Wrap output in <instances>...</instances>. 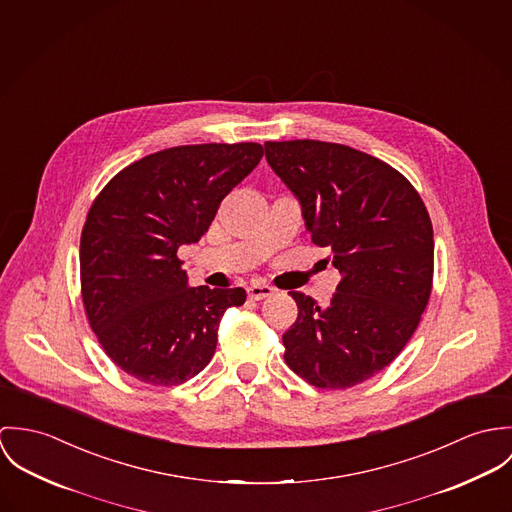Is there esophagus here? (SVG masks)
Listing matches in <instances>:
<instances>
[{
	"label": "esophagus",
	"instance_id": "esophagus-1",
	"mask_svg": "<svg viewBox=\"0 0 512 512\" xmlns=\"http://www.w3.org/2000/svg\"><path fill=\"white\" fill-rule=\"evenodd\" d=\"M273 292H275V288L269 286V284L255 283L247 288V294H249V298H253V300H263V298L271 296Z\"/></svg>",
	"mask_w": 512,
	"mask_h": 512
}]
</instances>
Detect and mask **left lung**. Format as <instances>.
Returning a JSON list of instances; mask_svg holds the SVG:
<instances>
[{
  "mask_svg": "<svg viewBox=\"0 0 512 512\" xmlns=\"http://www.w3.org/2000/svg\"><path fill=\"white\" fill-rule=\"evenodd\" d=\"M271 169L296 194L312 243L340 271L328 306L290 292L284 361L318 389H349L412 338L434 279V231L416 188L391 165L338 143L267 141Z\"/></svg>",
  "mask_w": 512,
  "mask_h": 512,
  "instance_id": "obj_1",
  "label": "left lung"
}]
</instances>
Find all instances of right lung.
I'll return each mask as SVG.
<instances>
[{
	"mask_svg": "<svg viewBox=\"0 0 512 512\" xmlns=\"http://www.w3.org/2000/svg\"><path fill=\"white\" fill-rule=\"evenodd\" d=\"M263 153L259 143L171 147L117 172L92 202L80 235L86 318L137 381L172 387L198 375L224 312L245 302L239 286H188L176 251L200 241Z\"/></svg>",
	"mask_w": 512,
	"mask_h": 512,
	"instance_id": "add662e5",
	"label": "right lung"
}]
</instances>
